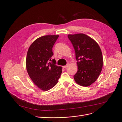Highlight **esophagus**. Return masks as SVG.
<instances>
[{
  "instance_id": "1",
  "label": "esophagus",
  "mask_w": 122,
  "mask_h": 122,
  "mask_svg": "<svg viewBox=\"0 0 122 122\" xmlns=\"http://www.w3.org/2000/svg\"><path fill=\"white\" fill-rule=\"evenodd\" d=\"M69 66V64H67V65H66V66H63V68H67Z\"/></svg>"
}]
</instances>
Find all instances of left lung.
<instances>
[{
    "instance_id": "left-lung-1",
    "label": "left lung",
    "mask_w": 122,
    "mask_h": 122,
    "mask_svg": "<svg viewBox=\"0 0 122 122\" xmlns=\"http://www.w3.org/2000/svg\"><path fill=\"white\" fill-rule=\"evenodd\" d=\"M74 48L78 71L74 76L75 82L81 86H88L96 80L102 71L101 50L95 41L83 34L68 35Z\"/></svg>"
}]
</instances>
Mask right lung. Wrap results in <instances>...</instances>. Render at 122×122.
<instances>
[{
	"label": "right lung",
	"mask_w": 122,
	"mask_h": 122,
	"mask_svg": "<svg viewBox=\"0 0 122 122\" xmlns=\"http://www.w3.org/2000/svg\"><path fill=\"white\" fill-rule=\"evenodd\" d=\"M58 35H47L36 39L29 47L26 58L28 75L36 86L44 91L56 85L62 73V67L51 61L52 47Z\"/></svg>",
	"instance_id": "1"
}]
</instances>
